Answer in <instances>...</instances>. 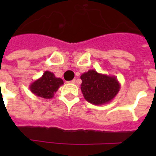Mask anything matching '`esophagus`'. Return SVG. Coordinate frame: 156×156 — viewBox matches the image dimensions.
I'll list each match as a JSON object with an SVG mask.
<instances>
[{"label":"esophagus","mask_w":156,"mask_h":156,"mask_svg":"<svg viewBox=\"0 0 156 156\" xmlns=\"http://www.w3.org/2000/svg\"><path fill=\"white\" fill-rule=\"evenodd\" d=\"M69 83H76V79H73V80L70 81Z\"/></svg>","instance_id":"34e87169"}]
</instances>
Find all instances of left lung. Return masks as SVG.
<instances>
[{"instance_id": "8db88e82", "label": "left lung", "mask_w": 156, "mask_h": 156, "mask_svg": "<svg viewBox=\"0 0 156 156\" xmlns=\"http://www.w3.org/2000/svg\"><path fill=\"white\" fill-rule=\"evenodd\" d=\"M81 90L85 100L95 105L111 102L118 94L121 84L115 76L90 69L81 75Z\"/></svg>"}]
</instances>
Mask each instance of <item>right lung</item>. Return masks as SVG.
Segmentation results:
<instances>
[{"instance_id":"add662e5","label":"right lung","mask_w":156,"mask_h":156,"mask_svg":"<svg viewBox=\"0 0 156 156\" xmlns=\"http://www.w3.org/2000/svg\"><path fill=\"white\" fill-rule=\"evenodd\" d=\"M63 84L64 82L61 78H56L50 71H45L42 77L30 83L29 88L36 96L44 99H52L59 87Z\"/></svg>"}]
</instances>
